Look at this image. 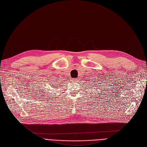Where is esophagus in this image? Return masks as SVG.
Segmentation results:
<instances>
[{
  "mask_svg": "<svg viewBox=\"0 0 147 147\" xmlns=\"http://www.w3.org/2000/svg\"><path fill=\"white\" fill-rule=\"evenodd\" d=\"M78 80H79V79H77V78H76V79H73V80H74V82H78Z\"/></svg>",
  "mask_w": 147,
  "mask_h": 147,
  "instance_id": "obj_1",
  "label": "esophagus"
}]
</instances>
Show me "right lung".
Masks as SVG:
<instances>
[{"label":"right lung","instance_id":"1","mask_svg":"<svg viewBox=\"0 0 147 147\" xmlns=\"http://www.w3.org/2000/svg\"><path fill=\"white\" fill-rule=\"evenodd\" d=\"M46 93V91L44 92H43V94H45ZM47 93H48V94H49V92H47ZM45 95H44V96H45Z\"/></svg>","mask_w":147,"mask_h":147}]
</instances>
